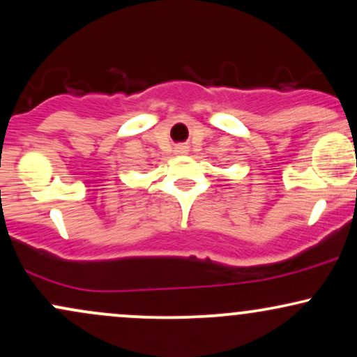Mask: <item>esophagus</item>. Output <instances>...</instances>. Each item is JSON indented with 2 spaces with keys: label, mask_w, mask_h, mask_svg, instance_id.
Instances as JSON below:
<instances>
[{
  "label": "esophagus",
  "mask_w": 357,
  "mask_h": 357,
  "mask_svg": "<svg viewBox=\"0 0 357 357\" xmlns=\"http://www.w3.org/2000/svg\"><path fill=\"white\" fill-rule=\"evenodd\" d=\"M188 149H190V147H188L186 144H178L174 147V153L176 154H186Z\"/></svg>",
  "instance_id": "obj_1"
}]
</instances>
